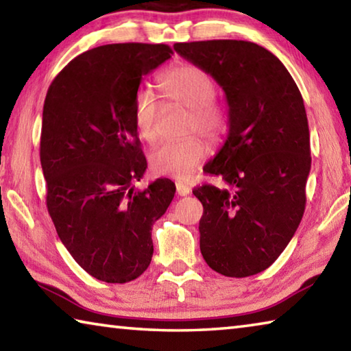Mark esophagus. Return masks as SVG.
<instances>
[{"label":"esophagus","instance_id":"esophagus-1","mask_svg":"<svg viewBox=\"0 0 351 351\" xmlns=\"http://www.w3.org/2000/svg\"><path fill=\"white\" fill-rule=\"evenodd\" d=\"M190 192H192V190H190V187L189 186H186V184H176V193H178V196H187Z\"/></svg>","mask_w":351,"mask_h":351}]
</instances>
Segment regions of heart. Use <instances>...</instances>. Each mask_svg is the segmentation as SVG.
<instances>
[{
	"label": "heart",
	"mask_w": 351,
	"mask_h": 351,
	"mask_svg": "<svg viewBox=\"0 0 351 351\" xmlns=\"http://www.w3.org/2000/svg\"><path fill=\"white\" fill-rule=\"evenodd\" d=\"M161 97L171 104L189 110L187 130H196L208 139H216L227 125L224 109L213 101L215 82L206 70L192 64L169 69L158 78ZM159 103L149 90H139L133 103V123L144 143L156 141V121ZM207 155V147L199 138L159 144L149 156L150 169L159 176L187 180L199 167Z\"/></svg>",
	"instance_id": "heart-1"
}]
</instances>
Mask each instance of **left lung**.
Wrapping results in <instances>:
<instances>
[{
    "mask_svg": "<svg viewBox=\"0 0 351 351\" xmlns=\"http://www.w3.org/2000/svg\"><path fill=\"white\" fill-rule=\"evenodd\" d=\"M226 93L228 133L204 171L221 176L193 195L204 207L199 247L210 269L230 278L256 275L275 263L305 210L311 167L302 95L289 70L250 41L176 43Z\"/></svg>",
    "mask_w": 351,
    "mask_h": 351,
    "instance_id": "obj_1",
    "label": "left lung"
}]
</instances>
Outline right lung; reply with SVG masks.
Masks as SVG:
<instances>
[{"label": "right lung", "instance_id": "right-lung-1", "mask_svg": "<svg viewBox=\"0 0 351 351\" xmlns=\"http://www.w3.org/2000/svg\"><path fill=\"white\" fill-rule=\"evenodd\" d=\"M173 53L165 44H107L81 53L56 75L43 109L40 158L56 233L88 275L133 281L154 256L152 226L175 196L147 169L133 123L143 76Z\"/></svg>", "mask_w": 351, "mask_h": 351}]
</instances>
